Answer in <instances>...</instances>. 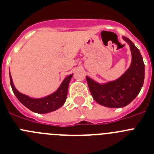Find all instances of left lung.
I'll list each match as a JSON object with an SVG mask.
<instances>
[{"mask_svg":"<svg viewBox=\"0 0 154 154\" xmlns=\"http://www.w3.org/2000/svg\"><path fill=\"white\" fill-rule=\"evenodd\" d=\"M128 43L132 61L130 67L121 77L114 81L100 84L86 77L92 97L99 104L109 108L126 106L140 93L144 80V63L138 48L129 38L123 36Z\"/></svg>","mask_w":154,"mask_h":154,"instance_id":"1","label":"left lung"}]
</instances>
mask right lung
<instances>
[{
    "mask_svg": "<svg viewBox=\"0 0 154 154\" xmlns=\"http://www.w3.org/2000/svg\"><path fill=\"white\" fill-rule=\"evenodd\" d=\"M72 76L73 74H70L66 77L57 91L48 97L40 99L30 98L28 96L20 93L14 87L11 75H10V80H11V85L13 92L19 101L31 111L38 114H45L54 111L64 105L67 99L69 83Z\"/></svg>",
    "mask_w": 154,
    "mask_h": 154,
    "instance_id": "1",
    "label": "right lung"
}]
</instances>
